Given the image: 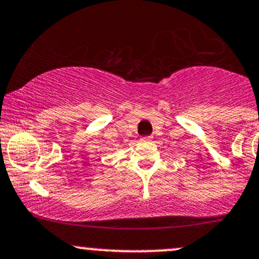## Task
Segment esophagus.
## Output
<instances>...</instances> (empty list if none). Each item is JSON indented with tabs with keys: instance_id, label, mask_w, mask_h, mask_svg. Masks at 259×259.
<instances>
[{
	"instance_id": "obj_1",
	"label": "esophagus",
	"mask_w": 259,
	"mask_h": 259,
	"mask_svg": "<svg viewBox=\"0 0 259 259\" xmlns=\"http://www.w3.org/2000/svg\"><path fill=\"white\" fill-rule=\"evenodd\" d=\"M152 136H146V137H143V138H141V140L142 141H152Z\"/></svg>"
}]
</instances>
